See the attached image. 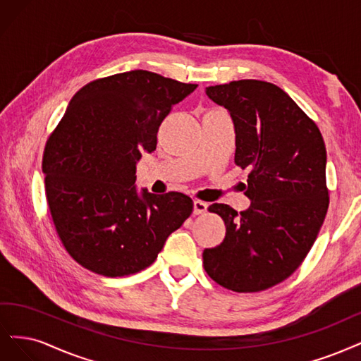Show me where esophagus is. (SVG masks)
Wrapping results in <instances>:
<instances>
[{
	"mask_svg": "<svg viewBox=\"0 0 361 361\" xmlns=\"http://www.w3.org/2000/svg\"><path fill=\"white\" fill-rule=\"evenodd\" d=\"M207 208H208V205L205 202L195 201L193 202V214H196V216L204 214V213H207Z\"/></svg>",
	"mask_w": 361,
	"mask_h": 361,
	"instance_id": "esophagus-1",
	"label": "esophagus"
}]
</instances>
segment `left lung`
I'll list each match as a JSON object with an SVG mask.
<instances>
[{"label":"left lung","mask_w":361,"mask_h":361,"mask_svg":"<svg viewBox=\"0 0 361 361\" xmlns=\"http://www.w3.org/2000/svg\"><path fill=\"white\" fill-rule=\"evenodd\" d=\"M205 92L234 121L235 165L250 172L244 195L252 204L240 213L210 205L226 235L204 250L202 264L220 286L258 293L293 274L318 237L330 202L327 151L315 121L274 84L241 79Z\"/></svg>","instance_id":"1"}]
</instances>
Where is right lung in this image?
Returning <instances> with one entry per match:
<instances>
[{"label":"right lung","instance_id":"right-lung-1","mask_svg":"<svg viewBox=\"0 0 361 361\" xmlns=\"http://www.w3.org/2000/svg\"><path fill=\"white\" fill-rule=\"evenodd\" d=\"M196 87L132 71L92 80L68 103L42 169L56 234L84 269L106 277L147 269L192 214L188 195L137 193L135 173L161 121Z\"/></svg>","mask_w":361,"mask_h":361}]
</instances>
